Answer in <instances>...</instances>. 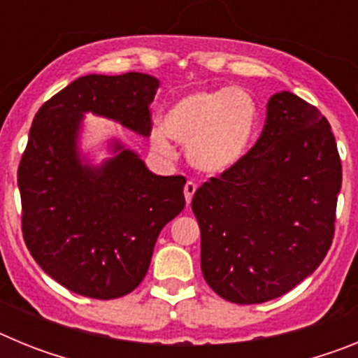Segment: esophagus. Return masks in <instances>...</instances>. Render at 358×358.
<instances>
[{
	"mask_svg": "<svg viewBox=\"0 0 358 358\" xmlns=\"http://www.w3.org/2000/svg\"><path fill=\"white\" fill-rule=\"evenodd\" d=\"M195 189H197V185H195L194 181H188L185 185V199H186V202H192V199H194V195H195Z\"/></svg>",
	"mask_w": 358,
	"mask_h": 358,
	"instance_id": "obj_1",
	"label": "esophagus"
}]
</instances>
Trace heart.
Returning a JSON list of instances; mask_svg holds the SVG:
<instances>
[{
    "label": "heart",
    "instance_id": "heart-1",
    "mask_svg": "<svg viewBox=\"0 0 358 358\" xmlns=\"http://www.w3.org/2000/svg\"><path fill=\"white\" fill-rule=\"evenodd\" d=\"M260 125L255 96L242 87L201 90L177 98L163 116V131L188 145V159L208 176L235 170L251 152ZM157 150L170 152L161 131L152 134Z\"/></svg>",
    "mask_w": 358,
    "mask_h": 358
}]
</instances>
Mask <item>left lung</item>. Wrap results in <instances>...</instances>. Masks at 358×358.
Wrapping results in <instances>:
<instances>
[{"label":"left lung","instance_id":"left-lung-1","mask_svg":"<svg viewBox=\"0 0 358 358\" xmlns=\"http://www.w3.org/2000/svg\"><path fill=\"white\" fill-rule=\"evenodd\" d=\"M341 185L328 120L294 93L273 94L249 156L211 177L192 201L208 285L236 305L292 290L330 249Z\"/></svg>","mask_w":358,"mask_h":358}]
</instances>
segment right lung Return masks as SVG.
I'll list each match as a JSON object with an SVG mask.
<instances>
[{"label":"right lung","mask_w":358,"mask_h":358,"mask_svg":"<svg viewBox=\"0 0 358 358\" xmlns=\"http://www.w3.org/2000/svg\"><path fill=\"white\" fill-rule=\"evenodd\" d=\"M157 87L145 73L85 75L44 102L31 123L17 170L23 238L44 273L71 292L93 299L132 292L161 229L185 208V177L152 173L120 141L100 166L78 150L84 113L150 134Z\"/></svg>","instance_id":"right-lung-1"}]
</instances>
